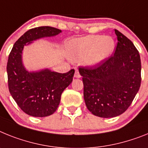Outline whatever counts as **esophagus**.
I'll return each mask as SVG.
<instances>
[{"instance_id": "34e87169", "label": "esophagus", "mask_w": 148, "mask_h": 148, "mask_svg": "<svg viewBox=\"0 0 148 148\" xmlns=\"http://www.w3.org/2000/svg\"><path fill=\"white\" fill-rule=\"evenodd\" d=\"M74 77L76 78H80L81 77V75L79 74V71H76L75 73H74Z\"/></svg>"}]
</instances>
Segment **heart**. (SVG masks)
Wrapping results in <instances>:
<instances>
[{
	"mask_svg": "<svg viewBox=\"0 0 148 148\" xmlns=\"http://www.w3.org/2000/svg\"><path fill=\"white\" fill-rule=\"evenodd\" d=\"M67 47L73 60H83L86 65L94 66L111 56L115 50V43L110 36L90 35L70 41Z\"/></svg>",
	"mask_w": 148,
	"mask_h": 148,
	"instance_id": "heart-1",
	"label": "heart"
}]
</instances>
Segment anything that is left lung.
I'll use <instances>...</instances> for the list:
<instances>
[{
  "instance_id": "left-lung-1",
  "label": "left lung",
  "mask_w": 148,
  "mask_h": 148,
  "mask_svg": "<svg viewBox=\"0 0 148 148\" xmlns=\"http://www.w3.org/2000/svg\"><path fill=\"white\" fill-rule=\"evenodd\" d=\"M118 38L114 55L97 66L79 67L83 96L93 115L113 118L121 115L133 102L141 86V59L127 37L115 29Z\"/></svg>"
}]
</instances>
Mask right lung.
Masks as SVG:
<instances>
[{"label":"right lung","instance_id":"add662e5","mask_svg":"<svg viewBox=\"0 0 148 148\" xmlns=\"http://www.w3.org/2000/svg\"><path fill=\"white\" fill-rule=\"evenodd\" d=\"M61 32L47 26L29 29L15 42L9 55L6 66L9 90L21 110L31 116L46 117L56 112L62 93L72 82L74 70L64 74L47 69L29 72L23 65V49L33 41L54 36Z\"/></svg>","mask_w":148,"mask_h":148}]
</instances>
